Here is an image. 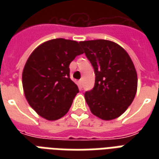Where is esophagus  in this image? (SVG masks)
Here are the masks:
<instances>
[{"instance_id": "1", "label": "esophagus", "mask_w": 159, "mask_h": 159, "mask_svg": "<svg viewBox=\"0 0 159 159\" xmlns=\"http://www.w3.org/2000/svg\"><path fill=\"white\" fill-rule=\"evenodd\" d=\"M78 85H79L80 88H82V80H79V81H78Z\"/></svg>"}]
</instances>
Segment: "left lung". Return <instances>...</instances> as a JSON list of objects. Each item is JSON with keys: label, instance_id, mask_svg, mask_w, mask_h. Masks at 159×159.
<instances>
[{"label": "left lung", "instance_id": "1", "mask_svg": "<svg viewBox=\"0 0 159 159\" xmlns=\"http://www.w3.org/2000/svg\"><path fill=\"white\" fill-rule=\"evenodd\" d=\"M94 67V88L85 93L91 112L103 120L120 117L134 99L138 77L129 55L106 39L79 42Z\"/></svg>", "mask_w": 159, "mask_h": 159}]
</instances>
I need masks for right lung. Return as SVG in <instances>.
Segmentation results:
<instances>
[{
	"instance_id": "add662e5",
	"label": "right lung",
	"mask_w": 159,
	"mask_h": 159,
	"mask_svg": "<svg viewBox=\"0 0 159 159\" xmlns=\"http://www.w3.org/2000/svg\"><path fill=\"white\" fill-rule=\"evenodd\" d=\"M83 53L77 41L54 39L31 53L22 72L24 93L29 105L47 120L68 112L78 87L70 79L69 64Z\"/></svg>"
}]
</instances>
